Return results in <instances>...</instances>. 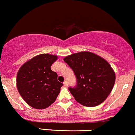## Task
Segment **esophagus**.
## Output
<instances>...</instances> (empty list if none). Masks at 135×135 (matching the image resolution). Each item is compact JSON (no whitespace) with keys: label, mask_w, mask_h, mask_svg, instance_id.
Instances as JSON below:
<instances>
[{"label":"esophagus","mask_w":135,"mask_h":135,"mask_svg":"<svg viewBox=\"0 0 135 135\" xmlns=\"http://www.w3.org/2000/svg\"><path fill=\"white\" fill-rule=\"evenodd\" d=\"M63 84H64V86H68V82H67V81H64V82H63Z\"/></svg>","instance_id":"1"}]
</instances>
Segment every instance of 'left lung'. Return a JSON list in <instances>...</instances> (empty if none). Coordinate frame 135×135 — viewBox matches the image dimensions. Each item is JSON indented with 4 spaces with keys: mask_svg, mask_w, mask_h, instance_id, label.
<instances>
[{
    "mask_svg": "<svg viewBox=\"0 0 135 135\" xmlns=\"http://www.w3.org/2000/svg\"><path fill=\"white\" fill-rule=\"evenodd\" d=\"M63 60L76 77V86L69 89L76 101L87 107L104 102L115 82V73L109 62L90 51L73 53Z\"/></svg>",
    "mask_w": 135,
    "mask_h": 135,
    "instance_id": "8db88e82",
    "label": "left lung"
}]
</instances>
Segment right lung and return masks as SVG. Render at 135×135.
Returning <instances> with one entry per match:
<instances>
[{"label": "right lung", "instance_id": "1", "mask_svg": "<svg viewBox=\"0 0 135 135\" xmlns=\"http://www.w3.org/2000/svg\"><path fill=\"white\" fill-rule=\"evenodd\" d=\"M57 55L40 54L21 66L16 77V86L23 100L33 108L44 109L55 102L62 84L51 69Z\"/></svg>", "mask_w": 135, "mask_h": 135}]
</instances>
